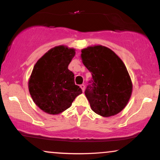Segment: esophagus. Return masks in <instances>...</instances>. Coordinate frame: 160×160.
Returning <instances> with one entry per match:
<instances>
[{
  "mask_svg": "<svg viewBox=\"0 0 160 160\" xmlns=\"http://www.w3.org/2000/svg\"><path fill=\"white\" fill-rule=\"evenodd\" d=\"M80 86V88H81L82 92H84V90H85V85H84V84H81Z\"/></svg>",
  "mask_w": 160,
  "mask_h": 160,
  "instance_id": "34e87169",
  "label": "esophagus"
}]
</instances>
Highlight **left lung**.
Instances as JSON below:
<instances>
[{"label":"left lung","instance_id":"left-lung-1","mask_svg":"<svg viewBox=\"0 0 160 160\" xmlns=\"http://www.w3.org/2000/svg\"><path fill=\"white\" fill-rule=\"evenodd\" d=\"M82 62L92 73V86L85 95L97 114L109 117L127 105L132 92V82L121 58L102 45L89 46L81 50Z\"/></svg>","mask_w":160,"mask_h":160}]
</instances>
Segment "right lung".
Returning <instances> with one entry per match:
<instances>
[{"instance_id": "obj_1", "label": "right lung", "mask_w": 160, "mask_h": 160, "mask_svg": "<svg viewBox=\"0 0 160 160\" xmlns=\"http://www.w3.org/2000/svg\"><path fill=\"white\" fill-rule=\"evenodd\" d=\"M75 49L60 45L47 51L34 66L28 80V90L35 104L49 114H59L69 108L82 93L75 85L74 74L68 65Z\"/></svg>"}]
</instances>
